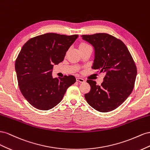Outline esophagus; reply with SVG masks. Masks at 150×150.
<instances>
[{
    "label": "esophagus",
    "mask_w": 150,
    "mask_h": 150,
    "mask_svg": "<svg viewBox=\"0 0 150 150\" xmlns=\"http://www.w3.org/2000/svg\"><path fill=\"white\" fill-rule=\"evenodd\" d=\"M76 82H80V83H83V82H85L84 79H81V78H76Z\"/></svg>",
    "instance_id": "1"
}]
</instances>
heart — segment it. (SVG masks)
Listing matches in <instances>:
<instances>
[{"instance_id": "heart-1", "label": "heart", "mask_w": 150, "mask_h": 150, "mask_svg": "<svg viewBox=\"0 0 150 150\" xmlns=\"http://www.w3.org/2000/svg\"><path fill=\"white\" fill-rule=\"evenodd\" d=\"M90 46L86 43V42H80L79 45V50H82L85 48H87V47H89Z\"/></svg>"}]
</instances>
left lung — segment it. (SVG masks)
I'll list each match as a JSON object with an SVG mask.
<instances>
[{"instance_id":"8db88e82","label":"left lung","mask_w":150,"mask_h":150,"mask_svg":"<svg viewBox=\"0 0 150 150\" xmlns=\"http://www.w3.org/2000/svg\"><path fill=\"white\" fill-rule=\"evenodd\" d=\"M82 37L95 50L92 69L105 74L100 85L87 80L91 91L85 98L94 109L110 112L120 106L133 90L137 75L135 63L125 44L112 35L97 33Z\"/></svg>"}]
</instances>
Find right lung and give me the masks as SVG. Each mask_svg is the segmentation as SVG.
Wrapping results in <instances>:
<instances>
[{
    "label": "right lung",
    "mask_w": 150,
    "mask_h": 150,
    "mask_svg": "<svg viewBox=\"0 0 150 150\" xmlns=\"http://www.w3.org/2000/svg\"><path fill=\"white\" fill-rule=\"evenodd\" d=\"M78 36L46 33L31 38L23 45L16 58L15 69L20 91L34 108L52 109L76 82L73 75L53 79L52 70L54 64L63 61Z\"/></svg>",
    "instance_id": "add662e5"
}]
</instances>
